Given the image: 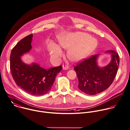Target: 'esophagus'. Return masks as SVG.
Returning a JSON list of instances; mask_svg holds the SVG:
<instances>
[{"instance_id": "1", "label": "esophagus", "mask_w": 130, "mask_h": 130, "mask_svg": "<svg viewBox=\"0 0 130 130\" xmlns=\"http://www.w3.org/2000/svg\"><path fill=\"white\" fill-rule=\"evenodd\" d=\"M63 69L64 70H67L69 69V66L66 65H63Z\"/></svg>"}]
</instances>
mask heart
I'll return each mask as SVG.
<instances>
[{
	"mask_svg": "<svg viewBox=\"0 0 130 130\" xmlns=\"http://www.w3.org/2000/svg\"><path fill=\"white\" fill-rule=\"evenodd\" d=\"M59 45L68 50L67 58L71 61L77 62L88 57L98 46V41L89 34L82 32L66 33L59 37ZM51 57L56 60L63 55L61 49L55 43L51 42L48 46Z\"/></svg>",
	"mask_w": 130,
	"mask_h": 130,
	"instance_id": "b5f03b06",
	"label": "heart"
}]
</instances>
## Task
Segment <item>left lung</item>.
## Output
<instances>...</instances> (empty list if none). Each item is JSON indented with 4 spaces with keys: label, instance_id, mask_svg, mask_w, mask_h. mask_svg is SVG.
Here are the masks:
<instances>
[{
    "label": "left lung",
    "instance_id": "obj_1",
    "mask_svg": "<svg viewBox=\"0 0 130 130\" xmlns=\"http://www.w3.org/2000/svg\"><path fill=\"white\" fill-rule=\"evenodd\" d=\"M111 54V61L107 66L100 67L97 60L99 55L85 59L74 67L78 80V88L83 93L95 95L106 90L113 83L119 64L118 54L108 51Z\"/></svg>",
    "mask_w": 130,
    "mask_h": 130
}]
</instances>
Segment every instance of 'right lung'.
Wrapping results in <instances>:
<instances>
[{
  "instance_id": "obj_1",
  "label": "right lung",
  "mask_w": 130,
  "mask_h": 130,
  "mask_svg": "<svg viewBox=\"0 0 130 130\" xmlns=\"http://www.w3.org/2000/svg\"><path fill=\"white\" fill-rule=\"evenodd\" d=\"M32 38V34L25 37L12 49L10 55V69L17 86L31 95L40 96L51 90L62 66L46 69L35 63L31 65L23 63L21 57L31 49Z\"/></svg>"
}]
</instances>
